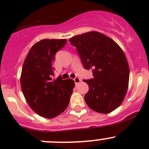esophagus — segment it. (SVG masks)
Here are the masks:
<instances>
[{
	"label": "esophagus",
	"mask_w": 149,
	"mask_h": 149,
	"mask_svg": "<svg viewBox=\"0 0 149 149\" xmlns=\"http://www.w3.org/2000/svg\"><path fill=\"white\" fill-rule=\"evenodd\" d=\"M73 81H74L75 84H78L79 83V82L81 81V79H79V77H76V78H75V79H73Z\"/></svg>",
	"instance_id": "34e87169"
}]
</instances>
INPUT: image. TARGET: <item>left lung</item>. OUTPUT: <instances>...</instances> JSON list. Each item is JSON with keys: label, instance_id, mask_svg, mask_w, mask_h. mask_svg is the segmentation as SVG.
Here are the masks:
<instances>
[{"label": "left lung", "instance_id": "left-lung-1", "mask_svg": "<svg viewBox=\"0 0 149 149\" xmlns=\"http://www.w3.org/2000/svg\"><path fill=\"white\" fill-rule=\"evenodd\" d=\"M76 47L84 68L92 69L94 78L84 80L88 85L84 100L100 113H109L123 102L129 83V70L124 52L107 36L90 31L69 40Z\"/></svg>", "mask_w": 149, "mask_h": 149}]
</instances>
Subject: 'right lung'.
<instances>
[{
  "label": "right lung",
  "mask_w": 149,
  "mask_h": 149,
  "mask_svg": "<svg viewBox=\"0 0 149 149\" xmlns=\"http://www.w3.org/2000/svg\"><path fill=\"white\" fill-rule=\"evenodd\" d=\"M66 42V39L40 40L31 47L22 67L21 86L25 100L34 112L48 119L65 110L75 86L70 79H52L55 54Z\"/></svg>",
  "instance_id": "add662e5"
}]
</instances>
